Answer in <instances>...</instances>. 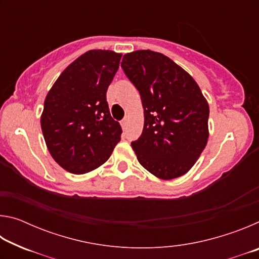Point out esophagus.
<instances>
[{
	"label": "esophagus",
	"instance_id": "34e87169",
	"mask_svg": "<svg viewBox=\"0 0 259 259\" xmlns=\"http://www.w3.org/2000/svg\"><path fill=\"white\" fill-rule=\"evenodd\" d=\"M128 124H129V120L128 119H124V120L121 121V126H122V129H123V130H125L126 128H128Z\"/></svg>",
	"mask_w": 259,
	"mask_h": 259
}]
</instances>
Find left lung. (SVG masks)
Masks as SVG:
<instances>
[{"mask_svg":"<svg viewBox=\"0 0 259 259\" xmlns=\"http://www.w3.org/2000/svg\"><path fill=\"white\" fill-rule=\"evenodd\" d=\"M121 66L139 91L144 108L142 136L131 143L139 163L164 181L183 176L209 137V105L200 87L160 52H130Z\"/></svg>","mask_w":259,"mask_h":259,"instance_id":"1","label":"left lung"}]
</instances>
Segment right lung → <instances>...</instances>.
Returning a JSON list of instances; mask_svg holds the SVG:
<instances>
[{
	"instance_id": "obj_1",
	"label": "right lung",
	"mask_w": 259,
	"mask_h": 259,
	"mask_svg": "<svg viewBox=\"0 0 259 259\" xmlns=\"http://www.w3.org/2000/svg\"><path fill=\"white\" fill-rule=\"evenodd\" d=\"M122 54L90 50L69 64L48 93L41 128L48 150L61 168L83 175L104 164L121 139L106 93Z\"/></svg>"
}]
</instances>
